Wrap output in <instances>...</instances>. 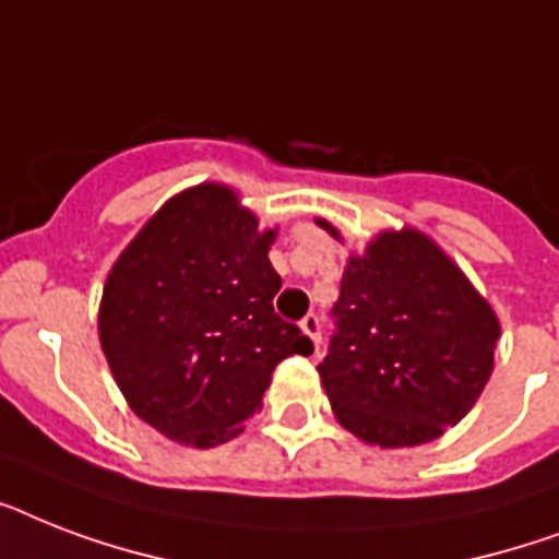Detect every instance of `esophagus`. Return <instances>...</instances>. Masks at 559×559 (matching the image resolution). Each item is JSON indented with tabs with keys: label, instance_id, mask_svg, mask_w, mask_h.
Segmentation results:
<instances>
[{
	"label": "esophagus",
	"instance_id": "1",
	"mask_svg": "<svg viewBox=\"0 0 559 559\" xmlns=\"http://www.w3.org/2000/svg\"><path fill=\"white\" fill-rule=\"evenodd\" d=\"M301 331H305L307 336L313 340L316 354H319V342H322V319H319L316 313H307L305 319H301Z\"/></svg>",
	"mask_w": 559,
	"mask_h": 559
}]
</instances>
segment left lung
I'll use <instances>...</instances> for the list:
<instances>
[{"mask_svg":"<svg viewBox=\"0 0 559 559\" xmlns=\"http://www.w3.org/2000/svg\"><path fill=\"white\" fill-rule=\"evenodd\" d=\"M331 316L319 373L340 424L368 443L435 441L493 371L496 313L420 231H389L350 258Z\"/></svg>","mask_w":559,"mask_h":559,"instance_id":"left-lung-1","label":"left lung"}]
</instances>
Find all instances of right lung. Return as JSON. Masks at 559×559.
<instances>
[{
  "label": "right lung",
  "mask_w": 559,
  "mask_h": 559,
  "mask_svg": "<svg viewBox=\"0 0 559 559\" xmlns=\"http://www.w3.org/2000/svg\"><path fill=\"white\" fill-rule=\"evenodd\" d=\"M272 240L228 188L197 186L165 202L109 272L100 348L135 415L170 441H231L281 359L313 354L272 305Z\"/></svg>",
  "instance_id": "add662e5"
}]
</instances>
